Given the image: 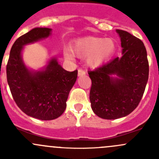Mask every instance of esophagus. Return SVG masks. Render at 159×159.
Segmentation results:
<instances>
[{
	"mask_svg": "<svg viewBox=\"0 0 159 159\" xmlns=\"http://www.w3.org/2000/svg\"><path fill=\"white\" fill-rule=\"evenodd\" d=\"M85 75V70H83L82 68H79L78 69V76H81V75Z\"/></svg>",
	"mask_w": 159,
	"mask_h": 159,
	"instance_id": "esophagus-1",
	"label": "esophagus"
}]
</instances>
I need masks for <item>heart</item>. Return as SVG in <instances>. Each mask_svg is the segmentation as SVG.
I'll return each mask as SVG.
<instances>
[{"label":"heart","instance_id":"1","mask_svg":"<svg viewBox=\"0 0 159 159\" xmlns=\"http://www.w3.org/2000/svg\"><path fill=\"white\" fill-rule=\"evenodd\" d=\"M115 49V43L112 40L87 37L77 41L71 51L73 54L78 56H89V63L96 67L108 59ZM65 55L67 57H71V54L68 51H65Z\"/></svg>","mask_w":159,"mask_h":159}]
</instances>
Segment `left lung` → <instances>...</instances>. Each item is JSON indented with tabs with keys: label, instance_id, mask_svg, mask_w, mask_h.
Here are the masks:
<instances>
[{
	"label": "left lung",
	"instance_id": "obj_1",
	"mask_svg": "<svg viewBox=\"0 0 159 159\" xmlns=\"http://www.w3.org/2000/svg\"><path fill=\"white\" fill-rule=\"evenodd\" d=\"M116 31L121 38L123 55L89 71L91 108L104 119H117L131 113L140 103L148 79L144 43L125 30ZM112 74L120 78L113 79Z\"/></svg>",
	"mask_w": 159,
	"mask_h": 159
}]
</instances>
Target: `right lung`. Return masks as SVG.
Wrapping results in <instances>:
<instances>
[{
  "mask_svg": "<svg viewBox=\"0 0 159 159\" xmlns=\"http://www.w3.org/2000/svg\"><path fill=\"white\" fill-rule=\"evenodd\" d=\"M51 29L36 28L19 37L11 49L6 71L11 94L24 113L40 120L58 118L66 108L68 94L78 70L68 71L52 59L43 71L32 73L22 61L23 46L47 38Z\"/></svg>",
  "mask_w": 159,
  "mask_h": 159,
  "instance_id": "right-lung-1",
  "label": "right lung"
}]
</instances>
